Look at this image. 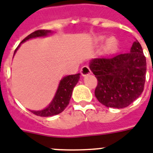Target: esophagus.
<instances>
[{
  "mask_svg": "<svg viewBox=\"0 0 153 153\" xmlns=\"http://www.w3.org/2000/svg\"><path fill=\"white\" fill-rule=\"evenodd\" d=\"M89 73H90V70H89V68L88 66H84V67H82V69H81V74H82L83 76H85V75L89 74Z\"/></svg>",
  "mask_w": 153,
  "mask_h": 153,
  "instance_id": "34e87169",
  "label": "esophagus"
}]
</instances>
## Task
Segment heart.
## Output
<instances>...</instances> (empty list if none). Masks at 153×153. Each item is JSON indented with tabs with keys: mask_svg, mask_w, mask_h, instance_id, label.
<instances>
[{
	"mask_svg": "<svg viewBox=\"0 0 153 153\" xmlns=\"http://www.w3.org/2000/svg\"><path fill=\"white\" fill-rule=\"evenodd\" d=\"M117 47V41L115 38L111 37L108 39H107L105 42V45H104V50L106 53H112L115 50V48Z\"/></svg>",
	"mask_w": 153,
	"mask_h": 153,
	"instance_id": "1",
	"label": "heart"
}]
</instances>
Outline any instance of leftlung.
I'll list each match as a JSON object with an SVG mask.
<instances>
[{
    "label": "left lung",
    "mask_w": 153,
    "mask_h": 153,
    "mask_svg": "<svg viewBox=\"0 0 153 153\" xmlns=\"http://www.w3.org/2000/svg\"><path fill=\"white\" fill-rule=\"evenodd\" d=\"M89 68L97 79L95 96L108 108H126L143 92L146 59L137 40L130 53L93 59Z\"/></svg>",
    "instance_id": "1"
}]
</instances>
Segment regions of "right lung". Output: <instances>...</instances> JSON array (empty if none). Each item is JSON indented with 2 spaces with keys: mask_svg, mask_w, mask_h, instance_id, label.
Wrapping results in <instances>:
<instances>
[{
  "mask_svg": "<svg viewBox=\"0 0 153 153\" xmlns=\"http://www.w3.org/2000/svg\"><path fill=\"white\" fill-rule=\"evenodd\" d=\"M52 33V31L48 30H38L33 32L27 37H26L21 42V43L26 42L27 40H29V39H31V38L47 36L48 33ZM21 43L16 48L14 54L16 53L17 49L19 48ZM79 78H80V74H71L68 76L64 77L60 80L55 97L53 98V101L50 103V105H48L46 108L41 110V111H30L33 113L34 115L42 116V117L53 116V115H57V114L62 112L69 104V101H70L71 97V94H72L73 89L79 82Z\"/></svg>",
  "mask_w": 153,
  "mask_h": 153,
  "instance_id": "right-lung-1",
  "label": "right lung"
}]
</instances>
